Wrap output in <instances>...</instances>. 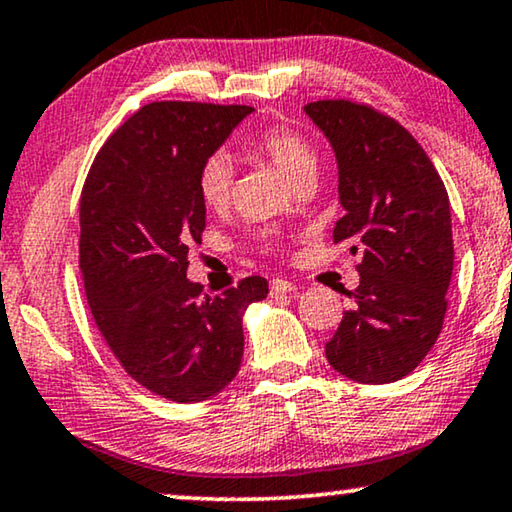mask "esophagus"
Wrapping results in <instances>:
<instances>
[{
  "instance_id": "esophagus-1",
  "label": "esophagus",
  "mask_w": 512,
  "mask_h": 512,
  "mask_svg": "<svg viewBox=\"0 0 512 512\" xmlns=\"http://www.w3.org/2000/svg\"><path fill=\"white\" fill-rule=\"evenodd\" d=\"M295 286L291 284V281L286 279H272L270 281V293L272 295H286V293H293Z\"/></svg>"
}]
</instances>
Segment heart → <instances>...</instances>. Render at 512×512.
Returning <instances> with one entry per match:
<instances>
[{"label": "heart", "instance_id": "1", "mask_svg": "<svg viewBox=\"0 0 512 512\" xmlns=\"http://www.w3.org/2000/svg\"><path fill=\"white\" fill-rule=\"evenodd\" d=\"M254 150L268 157L286 180L298 184L302 177L316 175L318 159L309 140L288 127H270L254 138ZM233 194V164L226 154H210L198 170V196L210 210H224Z\"/></svg>", "mask_w": 512, "mask_h": 512}]
</instances>
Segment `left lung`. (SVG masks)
Returning a JSON list of instances; mask_svg holds the SVG:
<instances>
[{"label":"left lung","instance_id":"left-lung-1","mask_svg":"<svg viewBox=\"0 0 512 512\" xmlns=\"http://www.w3.org/2000/svg\"><path fill=\"white\" fill-rule=\"evenodd\" d=\"M337 159L335 244L362 254L360 286L335 337L330 367L358 383L411 374L441 335L453 277L448 191L418 140L379 110L351 101L307 103Z\"/></svg>","mask_w":512,"mask_h":512}]
</instances>
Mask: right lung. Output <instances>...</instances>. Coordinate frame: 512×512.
I'll list each match as a JSON object with an SVG mask.
<instances>
[{"label": "right lung", "mask_w": 512, "mask_h": 512, "mask_svg": "<svg viewBox=\"0 0 512 512\" xmlns=\"http://www.w3.org/2000/svg\"><path fill=\"white\" fill-rule=\"evenodd\" d=\"M249 106L159 101L143 106L96 154L80 196V270L92 316L131 379L194 404L240 372L244 311L268 281L247 277L221 295L187 279L205 231L198 170Z\"/></svg>", "instance_id": "obj_1"}]
</instances>
